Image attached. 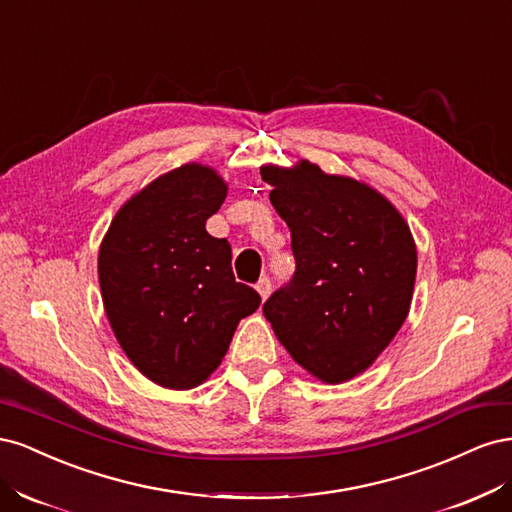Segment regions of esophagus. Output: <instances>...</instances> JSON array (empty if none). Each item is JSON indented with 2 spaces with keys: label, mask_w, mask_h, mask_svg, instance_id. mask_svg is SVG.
Instances as JSON below:
<instances>
[{
  "label": "esophagus",
  "mask_w": 512,
  "mask_h": 512,
  "mask_svg": "<svg viewBox=\"0 0 512 512\" xmlns=\"http://www.w3.org/2000/svg\"><path fill=\"white\" fill-rule=\"evenodd\" d=\"M256 290L262 297V301L269 299V294H271V280H269V277H262V280L256 284Z\"/></svg>",
  "instance_id": "esophagus-1"
}]
</instances>
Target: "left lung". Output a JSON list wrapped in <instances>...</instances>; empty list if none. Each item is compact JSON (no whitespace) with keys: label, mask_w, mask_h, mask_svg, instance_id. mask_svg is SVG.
<instances>
[{"label":"left lung","mask_w":512,"mask_h":512,"mask_svg":"<svg viewBox=\"0 0 512 512\" xmlns=\"http://www.w3.org/2000/svg\"><path fill=\"white\" fill-rule=\"evenodd\" d=\"M271 205L290 228L297 271L262 305L275 337L314 378L363 374L404 324L416 280L408 222L371 185L301 160L265 164Z\"/></svg>","instance_id":"obj_1"}]
</instances>
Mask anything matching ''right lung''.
<instances>
[{
    "label": "right lung",
    "instance_id": "obj_1",
    "mask_svg": "<svg viewBox=\"0 0 512 512\" xmlns=\"http://www.w3.org/2000/svg\"><path fill=\"white\" fill-rule=\"evenodd\" d=\"M226 192L211 166L168 170L123 203L100 245L106 318L132 365L164 389L203 384L260 305L232 275L228 241L205 228Z\"/></svg>",
    "mask_w": 512,
    "mask_h": 512
}]
</instances>
